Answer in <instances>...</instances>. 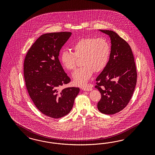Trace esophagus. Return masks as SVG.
I'll return each mask as SVG.
<instances>
[{"mask_svg": "<svg viewBox=\"0 0 155 155\" xmlns=\"http://www.w3.org/2000/svg\"><path fill=\"white\" fill-rule=\"evenodd\" d=\"M82 89L84 90V91H91V90H92V89L91 87H82Z\"/></svg>", "mask_w": 155, "mask_h": 155, "instance_id": "esophagus-1", "label": "esophagus"}]
</instances>
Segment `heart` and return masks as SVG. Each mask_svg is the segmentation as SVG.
Listing matches in <instances>:
<instances>
[{"label":"heart","instance_id":"heart-1","mask_svg":"<svg viewBox=\"0 0 155 155\" xmlns=\"http://www.w3.org/2000/svg\"><path fill=\"white\" fill-rule=\"evenodd\" d=\"M73 53L63 51L60 56L62 66L68 71H73L77 58H82L84 65L73 73L74 82L78 86L87 84L95 72L103 71L108 63L110 55V45L104 38H82L71 46Z\"/></svg>","mask_w":155,"mask_h":155}]
</instances>
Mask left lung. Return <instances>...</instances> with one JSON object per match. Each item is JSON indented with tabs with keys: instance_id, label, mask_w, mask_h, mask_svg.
I'll use <instances>...</instances> for the list:
<instances>
[{
	"instance_id": "obj_1",
	"label": "left lung",
	"mask_w": 155,
	"mask_h": 155,
	"mask_svg": "<svg viewBox=\"0 0 155 155\" xmlns=\"http://www.w3.org/2000/svg\"><path fill=\"white\" fill-rule=\"evenodd\" d=\"M111 40L108 63L96 78L95 86L101 93L97 104L101 113L113 115L129 103L135 88L136 65L131 48L124 39L113 31L101 30Z\"/></svg>"
}]
</instances>
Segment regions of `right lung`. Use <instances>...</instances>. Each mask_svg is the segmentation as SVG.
I'll return each mask as SVG.
<instances>
[{
  "label": "right lung",
  "instance_id": "obj_1",
  "mask_svg": "<svg viewBox=\"0 0 155 155\" xmlns=\"http://www.w3.org/2000/svg\"><path fill=\"white\" fill-rule=\"evenodd\" d=\"M71 32L45 33L29 49L24 60V76L30 98L38 110L52 118L63 117L70 113L80 88L61 89L71 82L58 56Z\"/></svg>",
  "mask_w": 155,
  "mask_h": 155
}]
</instances>
